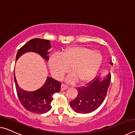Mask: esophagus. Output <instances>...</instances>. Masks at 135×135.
<instances>
[{"instance_id": "1", "label": "esophagus", "mask_w": 135, "mask_h": 135, "mask_svg": "<svg viewBox=\"0 0 135 135\" xmlns=\"http://www.w3.org/2000/svg\"><path fill=\"white\" fill-rule=\"evenodd\" d=\"M68 88V86L67 85H64V84H62L61 85V91H64V90H65V89H67Z\"/></svg>"}]
</instances>
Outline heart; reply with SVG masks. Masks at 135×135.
I'll list each match as a JSON object with an SVG mask.
<instances>
[{"label":"heart","instance_id":"1","mask_svg":"<svg viewBox=\"0 0 135 135\" xmlns=\"http://www.w3.org/2000/svg\"><path fill=\"white\" fill-rule=\"evenodd\" d=\"M103 62V56L99 51L85 47H70L60 55H53L49 61V67L52 76L61 79L70 71L72 74L67 77L68 82L85 84L97 75Z\"/></svg>","mask_w":135,"mask_h":135}]
</instances>
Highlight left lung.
<instances>
[{
	"instance_id": "left-lung-1",
	"label": "left lung",
	"mask_w": 135,
	"mask_h": 135,
	"mask_svg": "<svg viewBox=\"0 0 135 135\" xmlns=\"http://www.w3.org/2000/svg\"><path fill=\"white\" fill-rule=\"evenodd\" d=\"M110 65L113 63L110 59ZM111 79L110 73L98 77L86 86L79 88L76 98L70 102V106L77 113L88 114L97 109L106 97Z\"/></svg>"
}]
</instances>
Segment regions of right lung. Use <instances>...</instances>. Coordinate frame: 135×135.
Returning a JSON list of instances; mask_svg holds the SVG:
<instances>
[{
    "instance_id": "obj_1",
    "label": "right lung",
    "mask_w": 135,
    "mask_h": 135,
    "mask_svg": "<svg viewBox=\"0 0 135 135\" xmlns=\"http://www.w3.org/2000/svg\"><path fill=\"white\" fill-rule=\"evenodd\" d=\"M52 47L49 40L34 38L29 41L19 49L16 55V61L21 55L27 52H35L47 61L50 49ZM14 81L18 97L23 107L30 112L36 114H44L52 108L51 102L54 93L61 91V83L50 77L47 78L44 85L34 91H27L18 86L14 72Z\"/></svg>"
}]
</instances>
